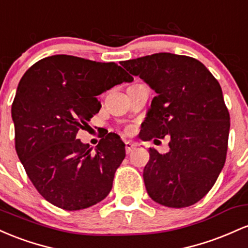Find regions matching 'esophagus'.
I'll return each mask as SVG.
<instances>
[{
  "instance_id": "34e87169",
  "label": "esophagus",
  "mask_w": 248,
  "mask_h": 248,
  "mask_svg": "<svg viewBox=\"0 0 248 248\" xmlns=\"http://www.w3.org/2000/svg\"><path fill=\"white\" fill-rule=\"evenodd\" d=\"M136 149V146L133 145L132 143H130V141H125V151H126L127 155H130L133 150Z\"/></svg>"
}]
</instances>
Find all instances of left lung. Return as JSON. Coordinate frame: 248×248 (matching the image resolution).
Segmentation results:
<instances>
[{
	"mask_svg": "<svg viewBox=\"0 0 248 248\" xmlns=\"http://www.w3.org/2000/svg\"><path fill=\"white\" fill-rule=\"evenodd\" d=\"M121 64L157 93L139 137L170 138L168 154L150 147L143 172L147 193L168 207L196 204L226 160L230 113L220 84L202 62L183 55L159 52Z\"/></svg>",
	"mask_w": 248,
	"mask_h": 248,
	"instance_id": "1",
	"label": "left lung"
}]
</instances>
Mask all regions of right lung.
<instances>
[{"instance_id": "1", "label": "right lung", "mask_w": 248, "mask_h": 248, "mask_svg": "<svg viewBox=\"0 0 248 248\" xmlns=\"http://www.w3.org/2000/svg\"><path fill=\"white\" fill-rule=\"evenodd\" d=\"M133 77L118 64L54 55L30 66L13 102L15 149L36 190L55 206L83 210L102 202L125 158V145L108 133L90 145L76 138L98 113L97 96Z\"/></svg>"}]
</instances>
